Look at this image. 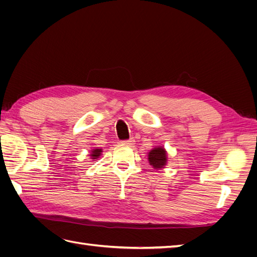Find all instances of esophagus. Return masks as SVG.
<instances>
[{
    "instance_id": "obj_1",
    "label": "esophagus",
    "mask_w": 257,
    "mask_h": 257,
    "mask_svg": "<svg viewBox=\"0 0 257 257\" xmlns=\"http://www.w3.org/2000/svg\"><path fill=\"white\" fill-rule=\"evenodd\" d=\"M122 144L125 145V146H128V147H132V146L135 144V139L134 138H130V139H127V141H123Z\"/></svg>"
}]
</instances>
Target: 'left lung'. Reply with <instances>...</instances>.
<instances>
[{"instance_id":"1","label":"left lung","mask_w":257,"mask_h":257,"mask_svg":"<svg viewBox=\"0 0 257 257\" xmlns=\"http://www.w3.org/2000/svg\"><path fill=\"white\" fill-rule=\"evenodd\" d=\"M148 161H149L150 165L154 169H162L165 168L167 164V151L163 146H158L153 148L148 153Z\"/></svg>"}]
</instances>
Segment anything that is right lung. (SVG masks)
Segmentation results:
<instances>
[{"label":"right lung","instance_id":"right-lung-1","mask_svg":"<svg viewBox=\"0 0 257 257\" xmlns=\"http://www.w3.org/2000/svg\"><path fill=\"white\" fill-rule=\"evenodd\" d=\"M91 153L89 154V157L91 160H97L100 155H102V152H103V149H100V148H93V149L90 150Z\"/></svg>","mask_w":257,"mask_h":257}]
</instances>
